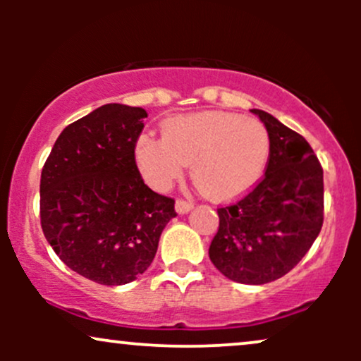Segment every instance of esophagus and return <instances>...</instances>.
Returning <instances> with one entry per match:
<instances>
[{
	"label": "esophagus",
	"instance_id": "34e87169",
	"mask_svg": "<svg viewBox=\"0 0 361 361\" xmlns=\"http://www.w3.org/2000/svg\"><path fill=\"white\" fill-rule=\"evenodd\" d=\"M175 209H176L178 214L183 215V214H188L190 210L193 209V204H192V202H188V200H176Z\"/></svg>",
	"mask_w": 361,
	"mask_h": 361
}]
</instances>
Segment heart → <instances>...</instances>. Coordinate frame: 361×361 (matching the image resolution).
<instances>
[{"label": "heart", "instance_id": "heart-1", "mask_svg": "<svg viewBox=\"0 0 361 361\" xmlns=\"http://www.w3.org/2000/svg\"><path fill=\"white\" fill-rule=\"evenodd\" d=\"M270 156V135L258 120L227 111L176 115L163 137L139 135L135 161L152 188L166 190L192 163V178L207 198L229 202L259 181Z\"/></svg>", "mask_w": 361, "mask_h": 361}]
</instances>
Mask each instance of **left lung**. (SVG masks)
I'll return each instance as SVG.
<instances>
[{
	"mask_svg": "<svg viewBox=\"0 0 361 361\" xmlns=\"http://www.w3.org/2000/svg\"><path fill=\"white\" fill-rule=\"evenodd\" d=\"M270 135L264 178L234 205L219 209V231L209 247L214 267L229 280L263 285L292 270L321 233L322 168L312 147L263 110Z\"/></svg>",
	"mask_w": 361,
	"mask_h": 361,
	"instance_id": "1",
	"label": "left lung"
}]
</instances>
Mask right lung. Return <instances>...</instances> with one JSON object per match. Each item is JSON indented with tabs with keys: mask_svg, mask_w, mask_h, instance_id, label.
I'll use <instances>...</instances> for the list:
<instances>
[{
	"mask_svg": "<svg viewBox=\"0 0 361 361\" xmlns=\"http://www.w3.org/2000/svg\"><path fill=\"white\" fill-rule=\"evenodd\" d=\"M147 111L106 103L61 132L40 178V222L56 255L100 285L151 267L175 200L152 192L134 149Z\"/></svg>",
	"mask_w": 361,
	"mask_h": 361,
	"instance_id": "obj_1",
	"label": "right lung"
}]
</instances>
